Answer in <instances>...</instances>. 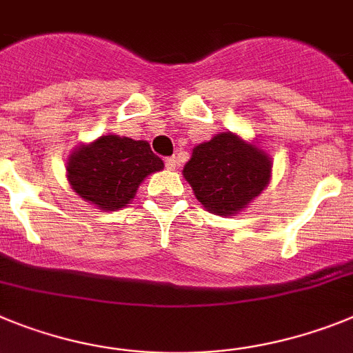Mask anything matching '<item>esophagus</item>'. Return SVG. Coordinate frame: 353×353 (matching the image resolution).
Returning <instances> with one entry per match:
<instances>
[{
  "label": "esophagus",
  "instance_id": "1",
  "mask_svg": "<svg viewBox=\"0 0 353 353\" xmlns=\"http://www.w3.org/2000/svg\"><path fill=\"white\" fill-rule=\"evenodd\" d=\"M165 165H167V168H170V170H174V168H176V165H177L176 156H172V158H167V159H165Z\"/></svg>",
  "mask_w": 353,
  "mask_h": 353
}]
</instances>
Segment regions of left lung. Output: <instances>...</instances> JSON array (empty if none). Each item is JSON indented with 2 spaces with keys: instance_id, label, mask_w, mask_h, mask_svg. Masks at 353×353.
Returning a JSON list of instances; mask_svg holds the SVG:
<instances>
[{
  "instance_id": "left-lung-1",
  "label": "left lung",
  "mask_w": 353,
  "mask_h": 353,
  "mask_svg": "<svg viewBox=\"0 0 353 353\" xmlns=\"http://www.w3.org/2000/svg\"><path fill=\"white\" fill-rule=\"evenodd\" d=\"M272 165V156L259 143L222 131L194 147L183 177L204 210L219 216H236L268 186Z\"/></svg>"
}]
</instances>
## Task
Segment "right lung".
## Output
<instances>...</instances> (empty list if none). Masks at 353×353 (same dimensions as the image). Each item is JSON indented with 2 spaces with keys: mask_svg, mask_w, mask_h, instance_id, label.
<instances>
[{
  "mask_svg": "<svg viewBox=\"0 0 353 353\" xmlns=\"http://www.w3.org/2000/svg\"><path fill=\"white\" fill-rule=\"evenodd\" d=\"M163 167L149 142L108 133L76 145L67 158L65 176L70 188L96 210L117 211L131 204L145 177Z\"/></svg>",
  "mask_w": 353,
  "mask_h": 353,
  "instance_id": "obj_1",
  "label": "right lung"
}]
</instances>
